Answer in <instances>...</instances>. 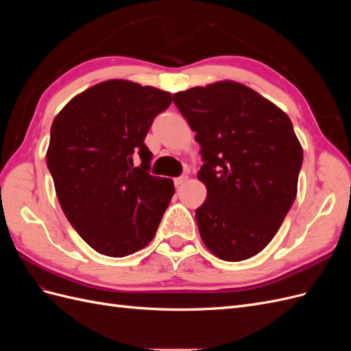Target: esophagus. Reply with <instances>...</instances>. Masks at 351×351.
Masks as SVG:
<instances>
[{
    "instance_id": "34e87169",
    "label": "esophagus",
    "mask_w": 351,
    "mask_h": 351,
    "mask_svg": "<svg viewBox=\"0 0 351 351\" xmlns=\"http://www.w3.org/2000/svg\"><path fill=\"white\" fill-rule=\"evenodd\" d=\"M187 178H189L187 176H182V177H177V178H174V184H176V187L184 184V183L187 182Z\"/></svg>"
}]
</instances>
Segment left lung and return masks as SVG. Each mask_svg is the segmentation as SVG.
<instances>
[{
	"mask_svg": "<svg viewBox=\"0 0 351 351\" xmlns=\"http://www.w3.org/2000/svg\"><path fill=\"white\" fill-rule=\"evenodd\" d=\"M200 143L196 209L202 241L217 258L249 259L277 234L297 195L303 162L291 120L249 86L221 80L174 93Z\"/></svg>",
	"mask_w": 351,
	"mask_h": 351,
	"instance_id": "1",
	"label": "left lung"
}]
</instances>
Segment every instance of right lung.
<instances>
[{"instance_id":"add662e5","label":"right lung","mask_w":351,"mask_h":351,"mask_svg":"<svg viewBox=\"0 0 351 351\" xmlns=\"http://www.w3.org/2000/svg\"><path fill=\"white\" fill-rule=\"evenodd\" d=\"M171 101L169 92L112 79L76 95L52 121L47 165L61 209L105 256L147 246L171 202L173 180L147 173L152 154L143 143Z\"/></svg>"}]
</instances>
